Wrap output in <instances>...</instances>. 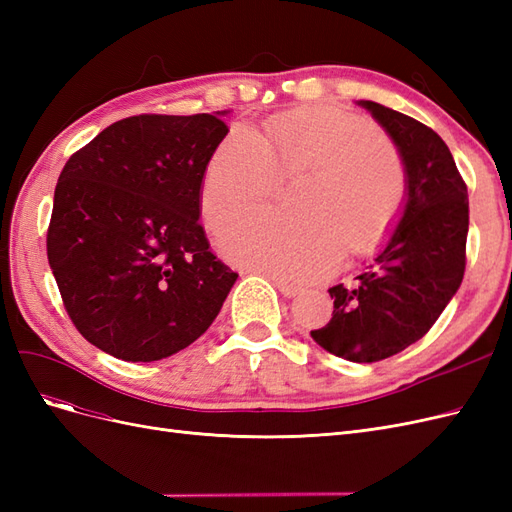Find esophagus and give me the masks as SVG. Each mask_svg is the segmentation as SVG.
Returning <instances> with one entry per match:
<instances>
[{"label": "esophagus", "instance_id": "obj_1", "mask_svg": "<svg viewBox=\"0 0 512 512\" xmlns=\"http://www.w3.org/2000/svg\"><path fill=\"white\" fill-rule=\"evenodd\" d=\"M275 284V288L280 290L284 297H288V299H292V297H297V294H301V288H297V286H290V284H284V282H273Z\"/></svg>", "mask_w": 512, "mask_h": 512}]
</instances>
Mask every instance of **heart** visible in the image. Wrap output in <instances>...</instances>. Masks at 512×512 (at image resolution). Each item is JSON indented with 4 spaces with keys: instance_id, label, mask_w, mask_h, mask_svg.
<instances>
[{
    "instance_id": "obj_1",
    "label": "heart",
    "mask_w": 512,
    "mask_h": 512,
    "mask_svg": "<svg viewBox=\"0 0 512 512\" xmlns=\"http://www.w3.org/2000/svg\"><path fill=\"white\" fill-rule=\"evenodd\" d=\"M303 177L292 213H250L220 230L222 254L284 282L333 273L350 252L374 250L397 224L406 166L376 123L342 108H297L262 132L232 126L213 149L200 188L209 226L265 205L280 177Z\"/></svg>"
}]
</instances>
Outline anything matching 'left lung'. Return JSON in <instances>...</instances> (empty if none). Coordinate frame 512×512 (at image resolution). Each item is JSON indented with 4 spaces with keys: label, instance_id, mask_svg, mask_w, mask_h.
<instances>
[{
    "label": "left lung",
    "instance_id": "obj_1",
    "mask_svg": "<svg viewBox=\"0 0 512 512\" xmlns=\"http://www.w3.org/2000/svg\"><path fill=\"white\" fill-rule=\"evenodd\" d=\"M391 136L406 166L397 226L352 286L329 288L333 318L314 342L352 363H376L418 342L455 297L466 271L468 188L453 153L404 113L356 100Z\"/></svg>",
    "mask_w": 512,
    "mask_h": 512
}]
</instances>
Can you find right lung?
Masks as SVG:
<instances>
[{
	"label": "right lung",
	"instance_id": "1",
	"mask_svg": "<svg viewBox=\"0 0 512 512\" xmlns=\"http://www.w3.org/2000/svg\"><path fill=\"white\" fill-rule=\"evenodd\" d=\"M226 111L115 121L61 170L46 254L74 327L106 354L166 359L237 282L209 250L200 188Z\"/></svg>",
	"mask_w": 512,
	"mask_h": 512
}]
</instances>
